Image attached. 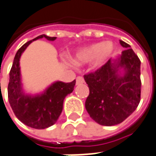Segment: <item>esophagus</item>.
Wrapping results in <instances>:
<instances>
[{
    "instance_id": "1",
    "label": "esophagus",
    "mask_w": 156,
    "mask_h": 156,
    "mask_svg": "<svg viewBox=\"0 0 156 156\" xmlns=\"http://www.w3.org/2000/svg\"><path fill=\"white\" fill-rule=\"evenodd\" d=\"M84 83V79L82 78V77H80V76H78V77H77V78H76V84L77 85H79V84H82V83Z\"/></svg>"
}]
</instances>
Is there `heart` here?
<instances>
[{
	"label": "heart",
	"mask_w": 156,
	"mask_h": 156,
	"mask_svg": "<svg viewBox=\"0 0 156 156\" xmlns=\"http://www.w3.org/2000/svg\"><path fill=\"white\" fill-rule=\"evenodd\" d=\"M115 51V45L112 42L95 43L78 51L74 55V62L77 64L93 62L95 68L102 67Z\"/></svg>",
	"instance_id": "b5f03b06"
}]
</instances>
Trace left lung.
<instances>
[{
    "instance_id": "obj_1",
    "label": "left lung",
    "mask_w": 156,
    "mask_h": 156,
    "mask_svg": "<svg viewBox=\"0 0 156 156\" xmlns=\"http://www.w3.org/2000/svg\"><path fill=\"white\" fill-rule=\"evenodd\" d=\"M120 44L124 51L118 59H110L98 70L83 76L89 89L85 108L102 126L122 122L140 102V60L129 44L122 40Z\"/></svg>"
}]
</instances>
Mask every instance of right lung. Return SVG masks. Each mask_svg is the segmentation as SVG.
<instances>
[{
	"instance_id": "obj_1",
	"label": "right lung",
	"mask_w": 156,
	"mask_h": 156,
	"mask_svg": "<svg viewBox=\"0 0 156 156\" xmlns=\"http://www.w3.org/2000/svg\"><path fill=\"white\" fill-rule=\"evenodd\" d=\"M41 38H45L50 41L56 39V37L41 34L25 43L17 51L14 57L7 88L8 101L15 116L23 123L35 129L47 128L56 122L62 112L64 99L73 91L76 83L75 80L71 83L57 81L40 94L33 96L23 93L19 67L20 57L30 43Z\"/></svg>"
}]
</instances>
